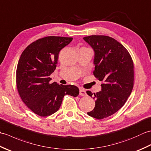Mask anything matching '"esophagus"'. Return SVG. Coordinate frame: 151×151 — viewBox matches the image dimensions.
Here are the masks:
<instances>
[{
	"instance_id": "34e87169",
	"label": "esophagus",
	"mask_w": 151,
	"mask_h": 151,
	"mask_svg": "<svg viewBox=\"0 0 151 151\" xmlns=\"http://www.w3.org/2000/svg\"><path fill=\"white\" fill-rule=\"evenodd\" d=\"M80 95L81 96H86L87 93H86V91L84 89H80Z\"/></svg>"
}]
</instances>
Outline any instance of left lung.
<instances>
[{"mask_svg":"<svg viewBox=\"0 0 151 151\" xmlns=\"http://www.w3.org/2000/svg\"><path fill=\"white\" fill-rule=\"evenodd\" d=\"M83 39L94 51V75L104 82L101 91L94 93L95 107L88 114L102 119L117 112L127 101L134 86V63L128 50L114 38L90 36Z\"/></svg>","mask_w":151,"mask_h":151,"instance_id":"left-lung-1","label":"left lung"}]
</instances>
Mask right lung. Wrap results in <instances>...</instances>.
Here are the masks:
<instances>
[{"mask_svg": "<svg viewBox=\"0 0 151 151\" xmlns=\"http://www.w3.org/2000/svg\"><path fill=\"white\" fill-rule=\"evenodd\" d=\"M72 40V37L58 36L41 38L29 45L19 60L16 84L19 95L28 108L40 116L56 112L65 95L77 97L79 94L75 86L50 82L60 51Z\"/></svg>", "mask_w": 151, "mask_h": 151, "instance_id": "1", "label": "right lung"}]
</instances>
